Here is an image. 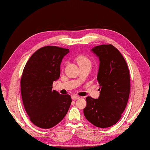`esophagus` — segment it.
<instances>
[{
    "label": "esophagus",
    "mask_w": 150,
    "mask_h": 150,
    "mask_svg": "<svg viewBox=\"0 0 150 150\" xmlns=\"http://www.w3.org/2000/svg\"><path fill=\"white\" fill-rule=\"evenodd\" d=\"M71 98H72L73 100H76V99H79V98H80V97H79L76 95H73L71 96Z\"/></svg>",
    "instance_id": "esophagus-1"
}]
</instances>
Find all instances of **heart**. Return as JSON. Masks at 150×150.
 I'll return each mask as SVG.
<instances>
[{
    "instance_id": "1",
    "label": "heart",
    "mask_w": 150,
    "mask_h": 150,
    "mask_svg": "<svg viewBox=\"0 0 150 150\" xmlns=\"http://www.w3.org/2000/svg\"><path fill=\"white\" fill-rule=\"evenodd\" d=\"M76 61H77L79 66L80 67L87 65H91L90 60L89 59L88 57L84 55H80L77 56V58H76Z\"/></svg>"
}]
</instances>
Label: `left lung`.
<instances>
[{"mask_svg":"<svg viewBox=\"0 0 150 150\" xmlns=\"http://www.w3.org/2000/svg\"><path fill=\"white\" fill-rule=\"evenodd\" d=\"M91 51L100 60L97 81L100 91L98 98H86L84 114L94 126L108 128L119 120L128 103L129 72L122 54L111 44L95 46Z\"/></svg>","mask_w":150,"mask_h":150,"instance_id":"left-lung-1","label":"left lung"}]
</instances>
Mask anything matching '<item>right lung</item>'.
<instances>
[{"label": "right lung", "mask_w": 150, "mask_h": 150, "mask_svg": "<svg viewBox=\"0 0 150 150\" xmlns=\"http://www.w3.org/2000/svg\"><path fill=\"white\" fill-rule=\"evenodd\" d=\"M69 49L47 46L35 52L25 66L21 80L23 104L30 120L43 129L56 126L71 103L69 95H60L52 84L60 74V63Z\"/></svg>", "instance_id": "1"}]
</instances>
